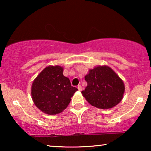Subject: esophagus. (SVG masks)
<instances>
[{
  "mask_svg": "<svg viewBox=\"0 0 151 151\" xmlns=\"http://www.w3.org/2000/svg\"><path fill=\"white\" fill-rule=\"evenodd\" d=\"M78 89L80 91H81L82 90V86L81 85H78Z\"/></svg>",
  "mask_w": 151,
  "mask_h": 151,
  "instance_id": "obj_1",
  "label": "esophagus"
}]
</instances>
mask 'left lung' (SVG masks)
<instances>
[{
	"instance_id": "obj_1",
	"label": "left lung",
	"mask_w": 151,
	"mask_h": 151,
	"mask_svg": "<svg viewBox=\"0 0 151 151\" xmlns=\"http://www.w3.org/2000/svg\"><path fill=\"white\" fill-rule=\"evenodd\" d=\"M84 79L87 82L82 94L91 105L109 109L121 102L125 86L122 80L108 66H98L90 69Z\"/></svg>"
}]
</instances>
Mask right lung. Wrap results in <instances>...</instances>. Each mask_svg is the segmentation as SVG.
I'll list each match as a JSON object with an SVG mask.
<instances>
[{
	"label": "right lung",
	"mask_w": 151,
	"mask_h": 151,
	"mask_svg": "<svg viewBox=\"0 0 151 151\" xmlns=\"http://www.w3.org/2000/svg\"><path fill=\"white\" fill-rule=\"evenodd\" d=\"M78 88L71 86L63 75V67L48 66L34 80L32 96L36 107L48 115L63 112L71 102Z\"/></svg>",
	"instance_id": "add662e5"
}]
</instances>
